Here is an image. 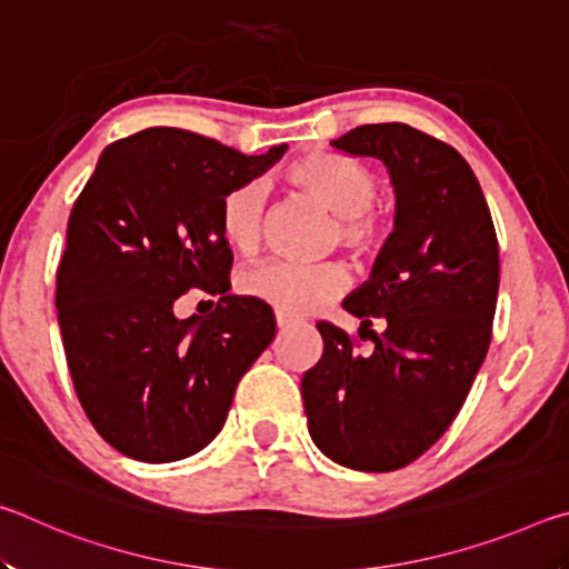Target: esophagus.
<instances>
[{"instance_id": "esophagus-1", "label": "esophagus", "mask_w": 569, "mask_h": 569, "mask_svg": "<svg viewBox=\"0 0 569 569\" xmlns=\"http://www.w3.org/2000/svg\"><path fill=\"white\" fill-rule=\"evenodd\" d=\"M276 323H278V329H288V326L296 323V319H293V316H288V313L276 311Z\"/></svg>"}]
</instances>
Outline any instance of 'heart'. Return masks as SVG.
I'll list each match as a JSON object with an SVG mask.
<instances>
[{"label": "heart", "mask_w": 569, "mask_h": 569, "mask_svg": "<svg viewBox=\"0 0 569 569\" xmlns=\"http://www.w3.org/2000/svg\"><path fill=\"white\" fill-rule=\"evenodd\" d=\"M288 186L303 192L316 206L329 210L336 240L351 250H371L381 243L387 226L371 216L379 180L359 162L336 158L331 152H306L283 170ZM263 190L256 182L233 188L220 200L218 226L226 243L238 253H253L261 243ZM349 286L339 263L298 266L286 261H268L240 273L238 288L258 298L276 311L288 316H306L336 301Z\"/></svg>", "instance_id": "obj_1"}]
</instances>
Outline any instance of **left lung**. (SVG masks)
<instances>
[{
  "label": "left lung",
  "instance_id": "8db88e82",
  "mask_svg": "<svg viewBox=\"0 0 569 569\" xmlns=\"http://www.w3.org/2000/svg\"><path fill=\"white\" fill-rule=\"evenodd\" d=\"M389 170L397 216L369 281L343 308L361 319L369 353L333 323H316L323 356L303 373L313 445L336 465L393 471L411 465L465 403L489 341L499 246L479 180L459 152L403 122L361 124L331 142ZM385 319V333L370 331Z\"/></svg>",
  "mask_w": 569,
  "mask_h": 569
}]
</instances>
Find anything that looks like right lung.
Returning <instances> with one entry per match:
<instances>
[{
	"instance_id": "right-lung-1",
	"label": "right lung",
	"mask_w": 569,
	"mask_h": 569,
	"mask_svg": "<svg viewBox=\"0 0 569 569\" xmlns=\"http://www.w3.org/2000/svg\"><path fill=\"white\" fill-rule=\"evenodd\" d=\"M178 128H148L102 150L67 223L57 321L74 391L98 435L124 457L166 465L223 429L236 387L276 336L271 306L233 296V253L218 210L283 158ZM190 287L220 295L178 320Z\"/></svg>"
}]
</instances>
